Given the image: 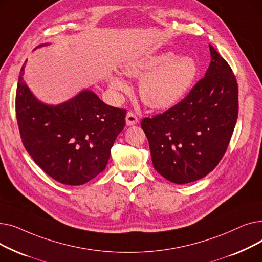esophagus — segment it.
<instances>
[{
  "label": "esophagus",
  "instance_id": "1",
  "mask_svg": "<svg viewBox=\"0 0 262 262\" xmlns=\"http://www.w3.org/2000/svg\"><path fill=\"white\" fill-rule=\"evenodd\" d=\"M125 121H126V125L127 126H133V125H135V124L138 123V118H137V116L134 113L129 112L126 115Z\"/></svg>",
  "mask_w": 262,
  "mask_h": 262
}]
</instances>
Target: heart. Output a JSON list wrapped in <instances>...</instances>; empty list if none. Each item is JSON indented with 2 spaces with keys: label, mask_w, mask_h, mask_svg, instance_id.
Masks as SVG:
<instances>
[{
  "label": "heart",
  "mask_w": 262,
  "mask_h": 262,
  "mask_svg": "<svg viewBox=\"0 0 262 262\" xmlns=\"http://www.w3.org/2000/svg\"><path fill=\"white\" fill-rule=\"evenodd\" d=\"M198 63L190 56H176L173 52L146 55L124 63L122 72L132 78H143L139 84L142 102L153 109H169L180 103L196 78ZM114 92H125L128 86L117 75L109 77Z\"/></svg>",
  "instance_id": "b5f03b06"
}]
</instances>
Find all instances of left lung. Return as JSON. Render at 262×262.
Instances as JSON below:
<instances>
[{
  "instance_id": "left-lung-1",
  "label": "left lung",
  "mask_w": 262,
  "mask_h": 262,
  "mask_svg": "<svg viewBox=\"0 0 262 262\" xmlns=\"http://www.w3.org/2000/svg\"><path fill=\"white\" fill-rule=\"evenodd\" d=\"M209 50V68L186 98L141 122L155 170L178 185L199 181L217 166L238 118L236 77L211 45Z\"/></svg>"
}]
</instances>
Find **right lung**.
Wrapping results in <instances>:
<instances>
[{
	"label": "right lung",
	"instance_id": "right-lung-1",
	"mask_svg": "<svg viewBox=\"0 0 262 262\" xmlns=\"http://www.w3.org/2000/svg\"><path fill=\"white\" fill-rule=\"evenodd\" d=\"M25 63L16 95L24 147L55 181L70 186L88 183L106 168L110 149L125 125L126 110L105 104L89 89L61 104L41 102L24 80Z\"/></svg>",
	"mask_w": 262,
	"mask_h": 262
}]
</instances>
